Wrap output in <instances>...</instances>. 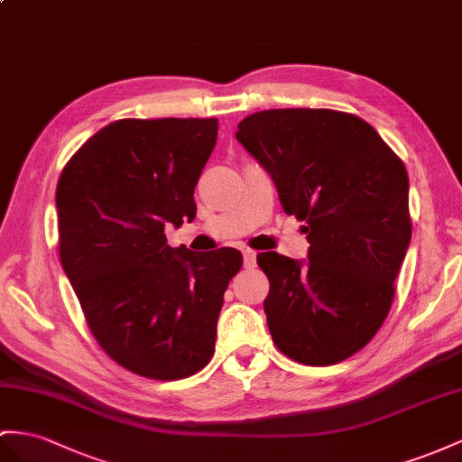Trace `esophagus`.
I'll return each instance as SVG.
<instances>
[{
  "mask_svg": "<svg viewBox=\"0 0 462 462\" xmlns=\"http://www.w3.org/2000/svg\"><path fill=\"white\" fill-rule=\"evenodd\" d=\"M255 252L254 250H244V265L247 267V269H252V267H255Z\"/></svg>",
  "mask_w": 462,
  "mask_h": 462,
  "instance_id": "obj_1",
  "label": "esophagus"
}]
</instances>
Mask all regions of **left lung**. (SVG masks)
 I'll list each match as a JSON object with an SVG mask.
<instances>
[{"label": "left lung", "mask_w": 462, "mask_h": 462, "mask_svg": "<svg viewBox=\"0 0 462 462\" xmlns=\"http://www.w3.org/2000/svg\"><path fill=\"white\" fill-rule=\"evenodd\" d=\"M273 180L282 210L304 222L309 259L257 255L275 346L324 366L363 349L383 326L411 238L408 173L363 118L332 109H271L236 133Z\"/></svg>", "instance_id": "8db88e82"}]
</instances>
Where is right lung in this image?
<instances>
[{
    "mask_svg": "<svg viewBox=\"0 0 462 462\" xmlns=\"http://www.w3.org/2000/svg\"><path fill=\"white\" fill-rule=\"evenodd\" d=\"M217 136V118H123L93 134L58 180L64 273L97 344L140 376L180 381L215 353L242 254L171 247L163 230L195 218Z\"/></svg>",
    "mask_w": 462,
    "mask_h": 462,
    "instance_id": "right-lung-1",
    "label": "right lung"
}]
</instances>
